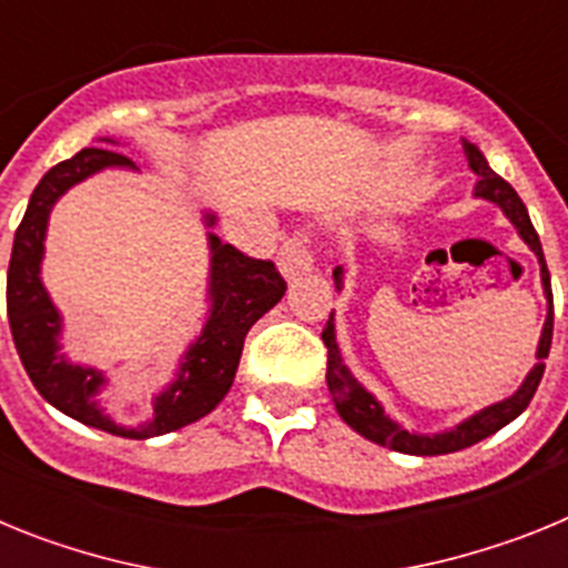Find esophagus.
<instances>
[{
  "mask_svg": "<svg viewBox=\"0 0 568 568\" xmlns=\"http://www.w3.org/2000/svg\"><path fill=\"white\" fill-rule=\"evenodd\" d=\"M278 270L287 281H295L298 275H307L313 270V253L307 247V235H293L284 241V247L278 250Z\"/></svg>",
  "mask_w": 568,
  "mask_h": 568,
  "instance_id": "1",
  "label": "esophagus"
}]
</instances>
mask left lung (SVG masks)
<instances>
[{
    "label": "left lung",
    "instance_id": "8db88e82",
    "mask_svg": "<svg viewBox=\"0 0 568 568\" xmlns=\"http://www.w3.org/2000/svg\"><path fill=\"white\" fill-rule=\"evenodd\" d=\"M464 155H466V162H469L471 173L478 175V182H475L471 195H475V199H484V202H491L495 207H500V213L509 219L511 227L518 230V235L524 239L526 247L538 255L540 284H544V295H546V321H544V329H540L538 353H535V358L538 361H535V366H531L529 375L524 378V384H520L509 398L484 406V409H478L475 415H469V418H464L460 424H455L453 429H444V433H413V429H404L393 415H386L381 400L375 398L373 393H366L364 384L349 373V366L344 364L338 344H335V318H333L335 313L329 315L327 329L321 333V338H324L329 353L327 386H329V395H333L335 409H338V415L344 418V424L353 426L355 433L364 435L366 440H373V444L386 446V449H395V453H404V455L458 453V449H466V446L478 444V440L489 438V435H495L498 429H504L506 424H511V420L518 418L526 406H529L531 395H535L540 378H544V369H546L544 361L549 358L555 307H551V281H549V270H546L544 247H540L538 233H535V227H531L526 204L520 202V195L515 193V187H511L509 182H504V179L489 168L486 155L480 153L475 144L466 142V139H464ZM333 278H335V290L341 293V290H344V267H335Z\"/></svg>",
    "mask_w": 568,
    "mask_h": 568
}]
</instances>
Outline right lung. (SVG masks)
I'll list each match as a JSON object with an SVG mask.
<instances>
[{
  "label": "right lung",
  "mask_w": 568,
  "mask_h": 568,
  "mask_svg": "<svg viewBox=\"0 0 568 568\" xmlns=\"http://www.w3.org/2000/svg\"><path fill=\"white\" fill-rule=\"evenodd\" d=\"M102 142L119 144L115 139ZM108 168L139 170L128 155L102 148H84L73 159L59 162L42 175L30 195L24 219L13 235L8 267V321L24 373L44 400L59 413L84 426L119 435V438H155L204 418L222 404L233 386L241 349L250 327L275 307L287 290L273 261H258L222 244L207 233V321L202 333L179 358L175 375L162 393L153 395V413L139 426L119 424L99 400L108 375L97 366L77 364L62 349V313L57 310L42 281L44 235L53 204L90 175ZM215 213L204 210V227H213Z\"/></svg>",
  "instance_id": "obj_1"
}]
</instances>
